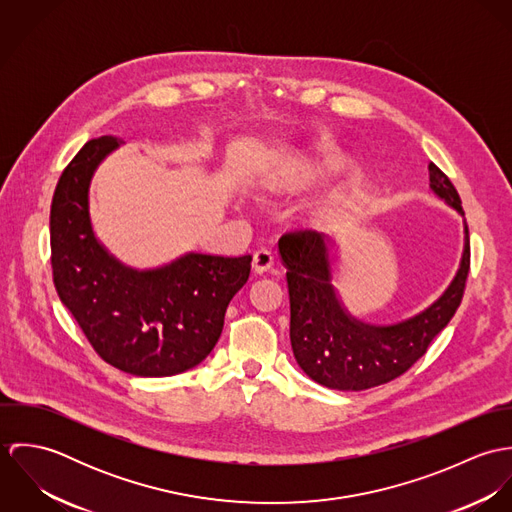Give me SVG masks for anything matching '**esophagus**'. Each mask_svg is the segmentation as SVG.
I'll use <instances>...</instances> for the list:
<instances>
[{
  "mask_svg": "<svg viewBox=\"0 0 512 512\" xmlns=\"http://www.w3.org/2000/svg\"><path fill=\"white\" fill-rule=\"evenodd\" d=\"M274 264V256L270 250H258L252 258V270L256 274H266Z\"/></svg>",
  "mask_w": 512,
  "mask_h": 512,
  "instance_id": "1",
  "label": "esophagus"
}]
</instances>
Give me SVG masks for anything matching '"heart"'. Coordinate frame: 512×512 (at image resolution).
Returning a JSON list of instances; mask_svg holds the SVG:
<instances>
[{
    "label": "heart",
    "mask_w": 512,
    "mask_h": 512,
    "mask_svg": "<svg viewBox=\"0 0 512 512\" xmlns=\"http://www.w3.org/2000/svg\"><path fill=\"white\" fill-rule=\"evenodd\" d=\"M331 169H333V165H331V163H323V165H319V167H317V175H327Z\"/></svg>",
    "instance_id": "heart-1"
}]
</instances>
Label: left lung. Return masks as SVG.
Masks as SVG:
<instances>
[{
	"mask_svg": "<svg viewBox=\"0 0 512 512\" xmlns=\"http://www.w3.org/2000/svg\"><path fill=\"white\" fill-rule=\"evenodd\" d=\"M430 187L463 215L461 199L436 163L428 165ZM280 254L288 268L293 357L315 382L335 390H366L404 374L455 315L471 266L469 226L461 266L434 305L396 325H368L351 317L331 284L325 238L315 230L286 232Z\"/></svg>",
	"mask_w": 512,
	"mask_h": 512,
	"instance_id": "8db88e82",
	"label": "left lung"
}]
</instances>
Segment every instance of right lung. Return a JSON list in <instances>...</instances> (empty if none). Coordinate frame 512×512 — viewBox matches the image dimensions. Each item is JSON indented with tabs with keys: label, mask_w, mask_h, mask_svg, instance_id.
Returning <instances> with one entry per match:
<instances>
[{
	"label": "right lung",
	"mask_w": 512,
	"mask_h": 512,
	"mask_svg": "<svg viewBox=\"0 0 512 512\" xmlns=\"http://www.w3.org/2000/svg\"><path fill=\"white\" fill-rule=\"evenodd\" d=\"M112 136L86 142L65 167L51 203V266L61 301L92 349L136 376H171L207 359L224 313L248 276L252 256L187 254L138 272L94 238L88 187L98 163L118 147Z\"/></svg>",
	"instance_id": "right-lung-1"
}]
</instances>
